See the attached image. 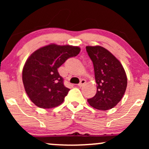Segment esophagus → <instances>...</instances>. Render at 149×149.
<instances>
[{"mask_svg":"<svg viewBox=\"0 0 149 149\" xmlns=\"http://www.w3.org/2000/svg\"><path fill=\"white\" fill-rule=\"evenodd\" d=\"M85 83H86V81H85V79H82V80L80 81V83H79L78 85H79V87H82L85 84Z\"/></svg>","mask_w":149,"mask_h":149,"instance_id":"esophagus-1","label":"esophagus"}]
</instances>
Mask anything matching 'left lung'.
Returning <instances> with one entry per match:
<instances>
[{
  "label": "left lung",
  "instance_id": "1",
  "mask_svg": "<svg viewBox=\"0 0 149 149\" xmlns=\"http://www.w3.org/2000/svg\"><path fill=\"white\" fill-rule=\"evenodd\" d=\"M86 51L94 68L97 91L87 100L95 109L107 111L121 101L127 88V76L121 62L101 46H87Z\"/></svg>",
  "mask_w": 149,
  "mask_h": 149
}]
</instances>
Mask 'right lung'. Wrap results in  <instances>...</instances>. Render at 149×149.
I'll list each match as a JSON object with an SVG mask.
<instances>
[{"label":"right lung","instance_id":"obj_1","mask_svg":"<svg viewBox=\"0 0 149 149\" xmlns=\"http://www.w3.org/2000/svg\"><path fill=\"white\" fill-rule=\"evenodd\" d=\"M79 47L51 44L31 54L24 64L22 81L30 100L38 107L51 109L60 105L70 89L58 68L68 58L79 54Z\"/></svg>","mask_w":149,"mask_h":149}]
</instances>
